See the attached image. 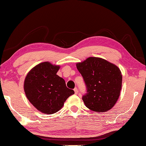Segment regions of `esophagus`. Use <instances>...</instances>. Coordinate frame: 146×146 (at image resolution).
I'll use <instances>...</instances> for the list:
<instances>
[{"label": "esophagus", "mask_w": 146, "mask_h": 146, "mask_svg": "<svg viewBox=\"0 0 146 146\" xmlns=\"http://www.w3.org/2000/svg\"><path fill=\"white\" fill-rule=\"evenodd\" d=\"M74 91H75V94H76V95H77L78 94V89L75 88V89H74Z\"/></svg>", "instance_id": "obj_1"}]
</instances>
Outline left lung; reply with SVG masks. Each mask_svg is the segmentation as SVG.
Instances as JSON below:
<instances>
[{"label":"left lung","mask_w":146,"mask_h":146,"mask_svg":"<svg viewBox=\"0 0 146 146\" xmlns=\"http://www.w3.org/2000/svg\"><path fill=\"white\" fill-rule=\"evenodd\" d=\"M87 88L82 100L86 107L96 112L111 110L119 98L122 73L115 64L99 57H89L76 64Z\"/></svg>","instance_id":"obj_1"}]
</instances>
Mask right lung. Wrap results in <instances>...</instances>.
Listing matches in <instances>:
<instances>
[{
	"mask_svg": "<svg viewBox=\"0 0 146 146\" xmlns=\"http://www.w3.org/2000/svg\"><path fill=\"white\" fill-rule=\"evenodd\" d=\"M60 66L44 62L29 71L24 82L28 100L39 111L53 114L63 107L74 91L66 87L65 80L56 73Z\"/></svg>",
	"mask_w": 146,
	"mask_h": 146,
	"instance_id": "right-lung-1",
	"label": "right lung"
}]
</instances>
